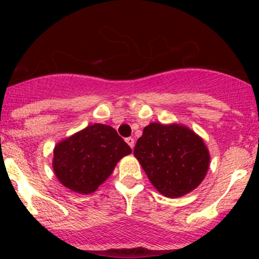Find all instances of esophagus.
I'll return each mask as SVG.
<instances>
[{
	"instance_id": "34e87169",
	"label": "esophagus",
	"mask_w": 259,
	"mask_h": 259,
	"mask_svg": "<svg viewBox=\"0 0 259 259\" xmlns=\"http://www.w3.org/2000/svg\"><path fill=\"white\" fill-rule=\"evenodd\" d=\"M125 140H126V143H127V144H129L130 148H132V149H134L135 142H134V139H133V138H126V139H125Z\"/></svg>"
}]
</instances>
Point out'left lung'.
Instances as JSON below:
<instances>
[{
  "mask_svg": "<svg viewBox=\"0 0 259 259\" xmlns=\"http://www.w3.org/2000/svg\"><path fill=\"white\" fill-rule=\"evenodd\" d=\"M151 184L169 198L188 194L209 168V151L200 137L184 125L151 122L134 149Z\"/></svg>",
  "mask_w": 259,
  "mask_h": 259,
  "instance_id": "left-lung-1",
  "label": "left lung"
}]
</instances>
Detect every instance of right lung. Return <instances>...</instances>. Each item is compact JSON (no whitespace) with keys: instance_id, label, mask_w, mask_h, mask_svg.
<instances>
[{"instance_id":"add662e5","label":"right lung","mask_w":259,"mask_h":259,"mask_svg":"<svg viewBox=\"0 0 259 259\" xmlns=\"http://www.w3.org/2000/svg\"><path fill=\"white\" fill-rule=\"evenodd\" d=\"M132 149L109 125L94 124L54 149L55 176L62 185L80 194L95 192Z\"/></svg>"}]
</instances>
